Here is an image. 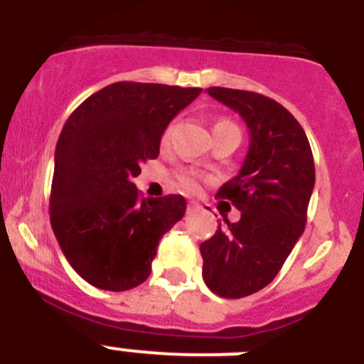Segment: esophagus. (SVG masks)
Listing matches in <instances>:
<instances>
[{"label": "esophagus", "mask_w": 364, "mask_h": 364, "mask_svg": "<svg viewBox=\"0 0 364 364\" xmlns=\"http://www.w3.org/2000/svg\"><path fill=\"white\" fill-rule=\"evenodd\" d=\"M200 210V205L197 204V202H189L188 204V213L191 215V213H197V211Z\"/></svg>", "instance_id": "1"}]
</instances>
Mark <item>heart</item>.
Masks as SVG:
<instances>
[{"instance_id":"1","label":"heart","mask_w":364,"mask_h":364,"mask_svg":"<svg viewBox=\"0 0 364 364\" xmlns=\"http://www.w3.org/2000/svg\"><path fill=\"white\" fill-rule=\"evenodd\" d=\"M226 125L237 127V125L231 124V122H228V120H218V122H215L213 129H218V127H226ZM171 131H173V124H169V125H166V129H164L162 134H160V146H162V147L169 144V138H171ZM200 180H202V176L198 175L197 171H182L178 175L180 188L184 189V191H188V193H197L198 188H200Z\"/></svg>"}]
</instances>
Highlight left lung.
I'll return each mask as SVG.
<instances>
[{
    "label": "left lung",
    "instance_id": "left-lung-1",
    "mask_svg": "<svg viewBox=\"0 0 364 364\" xmlns=\"http://www.w3.org/2000/svg\"><path fill=\"white\" fill-rule=\"evenodd\" d=\"M208 95L239 112L252 136L239 175L217 193L240 211V220H226V230L218 226L200 244L208 288L218 297L240 299L277 277L304 231L314 154L301 124L275 100L226 87H210Z\"/></svg>",
    "mask_w": 364,
    "mask_h": 364
}]
</instances>
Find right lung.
<instances>
[{
  "label": "right lung",
  "instance_id": "right-lung-1",
  "mask_svg": "<svg viewBox=\"0 0 364 364\" xmlns=\"http://www.w3.org/2000/svg\"><path fill=\"white\" fill-rule=\"evenodd\" d=\"M198 87L117 82L74 109L54 153L50 226L74 272L125 291L151 273L160 239L186 213L182 195L144 198L134 176L159 156L166 125Z\"/></svg>",
  "mask_w": 364,
  "mask_h": 364
}]
</instances>
